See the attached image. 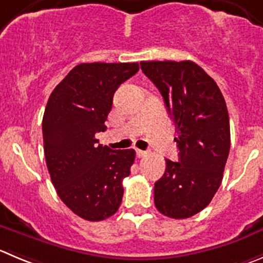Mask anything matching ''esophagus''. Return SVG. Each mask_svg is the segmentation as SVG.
<instances>
[{
    "label": "esophagus",
    "instance_id": "1",
    "mask_svg": "<svg viewBox=\"0 0 263 263\" xmlns=\"http://www.w3.org/2000/svg\"><path fill=\"white\" fill-rule=\"evenodd\" d=\"M136 154L138 157H144L147 155L146 151H142V149H136Z\"/></svg>",
    "mask_w": 263,
    "mask_h": 263
}]
</instances>
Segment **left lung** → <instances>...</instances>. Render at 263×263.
Here are the masks:
<instances>
[{
	"instance_id": "8db88e82",
	"label": "left lung",
	"mask_w": 263,
	"mask_h": 263,
	"mask_svg": "<svg viewBox=\"0 0 263 263\" xmlns=\"http://www.w3.org/2000/svg\"><path fill=\"white\" fill-rule=\"evenodd\" d=\"M176 125L178 161L155 183L157 211L174 219L190 218L208 206L223 178L230 152V120L218 85L191 61L142 62Z\"/></svg>"
}]
</instances>
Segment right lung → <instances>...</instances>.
Masks as SVG:
<instances>
[{"label":"right lung","instance_id":"1","mask_svg":"<svg viewBox=\"0 0 263 263\" xmlns=\"http://www.w3.org/2000/svg\"><path fill=\"white\" fill-rule=\"evenodd\" d=\"M138 63H81L52 90L42 119L46 165L62 201L86 221H103L121 204L122 179L134 149L99 144L117 87L138 72Z\"/></svg>","mask_w":263,"mask_h":263}]
</instances>
